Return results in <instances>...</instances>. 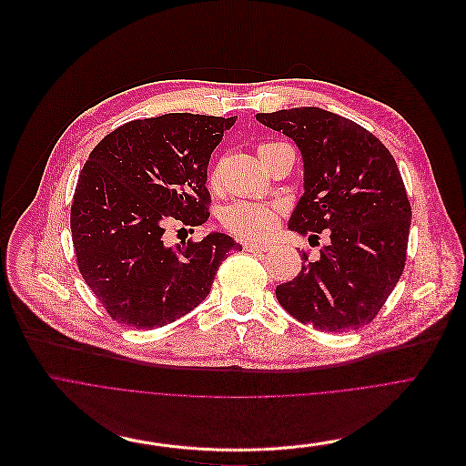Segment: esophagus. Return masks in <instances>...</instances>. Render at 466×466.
I'll list each match as a JSON object with an SVG mask.
<instances>
[{
	"instance_id": "1",
	"label": "esophagus",
	"mask_w": 466,
	"mask_h": 466,
	"mask_svg": "<svg viewBox=\"0 0 466 466\" xmlns=\"http://www.w3.org/2000/svg\"><path fill=\"white\" fill-rule=\"evenodd\" d=\"M244 249H246V251H251V253L266 251V249H269V244H266V242H246V244H244Z\"/></svg>"
}]
</instances>
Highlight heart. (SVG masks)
Wrapping results in <instances>:
<instances>
[{
    "mask_svg": "<svg viewBox=\"0 0 466 466\" xmlns=\"http://www.w3.org/2000/svg\"><path fill=\"white\" fill-rule=\"evenodd\" d=\"M226 229L240 238L253 240L266 237L279 220V209L273 206L235 202L222 211L220 217Z\"/></svg>",
    "mask_w": 466,
    "mask_h": 466,
    "instance_id": "1",
    "label": "heart"
}]
</instances>
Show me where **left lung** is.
I'll return each instance as SVG.
<instances>
[{
    "instance_id": "1",
    "label": "left lung",
    "mask_w": 466,
    "mask_h": 466,
    "mask_svg": "<svg viewBox=\"0 0 466 466\" xmlns=\"http://www.w3.org/2000/svg\"><path fill=\"white\" fill-rule=\"evenodd\" d=\"M258 123L290 137L303 157V187L289 229L329 235L319 258L275 289L298 321L323 332L356 330L375 319L406 262L411 208L390 150L363 127L303 106L257 114Z\"/></svg>"
}]
</instances>
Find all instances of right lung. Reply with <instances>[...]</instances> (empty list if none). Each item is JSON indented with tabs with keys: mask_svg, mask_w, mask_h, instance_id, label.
Returning <instances> with one entry per match:
<instances>
[{
	"mask_svg": "<svg viewBox=\"0 0 466 466\" xmlns=\"http://www.w3.org/2000/svg\"><path fill=\"white\" fill-rule=\"evenodd\" d=\"M237 117L165 114L130 121L91 150L71 206L78 269L110 318L154 329L197 309L226 255L240 249L213 231L176 249L165 226H202L208 165Z\"/></svg>",
	"mask_w": 466,
	"mask_h": 466,
	"instance_id": "1",
	"label": "right lung"
}]
</instances>
